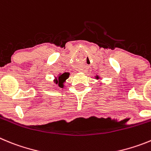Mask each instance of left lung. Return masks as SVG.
I'll return each mask as SVG.
<instances>
[{
    "mask_svg": "<svg viewBox=\"0 0 151 151\" xmlns=\"http://www.w3.org/2000/svg\"><path fill=\"white\" fill-rule=\"evenodd\" d=\"M95 78H96V79H100V78H99V76H95Z\"/></svg>",
    "mask_w": 151,
    "mask_h": 151,
    "instance_id": "8db88e82",
    "label": "left lung"
}]
</instances>
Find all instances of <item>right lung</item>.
Segmentation results:
<instances>
[{"instance_id": "add662e5", "label": "right lung", "mask_w": 151, "mask_h": 151, "mask_svg": "<svg viewBox=\"0 0 151 151\" xmlns=\"http://www.w3.org/2000/svg\"><path fill=\"white\" fill-rule=\"evenodd\" d=\"M70 76V73H64L62 74H59L58 76L55 77L54 79V83H55L56 85L59 86V88H63L64 87V83L66 80L69 78Z\"/></svg>"}]
</instances>
